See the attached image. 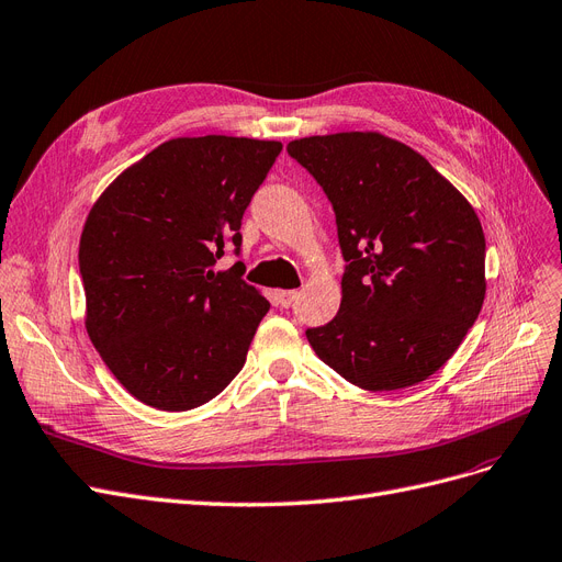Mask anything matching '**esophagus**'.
<instances>
[{
	"mask_svg": "<svg viewBox=\"0 0 562 562\" xmlns=\"http://www.w3.org/2000/svg\"><path fill=\"white\" fill-rule=\"evenodd\" d=\"M294 301H296L294 289H280V292H276V303L280 307H292Z\"/></svg>",
	"mask_w": 562,
	"mask_h": 562,
	"instance_id": "34e87169",
	"label": "esophagus"
}]
</instances>
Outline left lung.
I'll return each mask as SVG.
<instances>
[{"instance_id":"1","label":"left lung","mask_w":562,"mask_h":562,"mask_svg":"<svg viewBox=\"0 0 562 562\" xmlns=\"http://www.w3.org/2000/svg\"><path fill=\"white\" fill-rule=\"evenodd\" d=\"M336 214L340 307L305 329L315 355L371 392L439 371L485 296V238L460 191L402 142L336 133L286 144Z\"/></svg>"}]
</instances>
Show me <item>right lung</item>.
I'll use <instances>...</instances> for the list:
<instances>
[{
	"label": "right lung",
	"instance_id": "obj_1",
	"mask_svg": "<svg viewBox=\"0 0 562 562\" xmlns=\"http://www.w3.org/2000/svg\"><path fill=\"white\" fill-rule=\"evenodd\" d=\"M282 151L249 137L160 144L102 193L79 245L86 329L104 364L142 404L189 411L245 367L270 303L233 263L243 214Z\"/></svg>",
	"mask_w": 562,
	"mask_h": 562
}]
</instances>
